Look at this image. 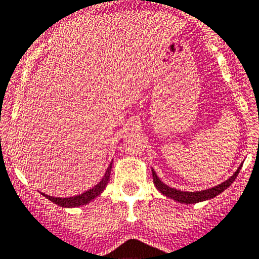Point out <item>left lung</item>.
Here are the masks:
<instances>
[{"mask_svg":"<svg viewBox=\"0 0 259 259\" xmlns=\"http://www.w3.org/2000/svg\"><path fill=\"white\" fill-rule=\"evenodd\" d=\"M240 169H241V167L238 168V169L233 173V176L229 177L227 181L222 183L220 185L215 186V188L206 189V190H202V192H181V190H177V189L169 188V186L163 184L160 180L157 179L156 173H155L154 169H152V176H154L155 186H156L159 192L163 193V194L167 195V197L172 198V199H175V201L180 202V203L192 204V203H198V202H202V201H207V199H211V198L217 197L218 194L224 192V190H226V189L228 188L233 181H235L238 172H240Z\"/></svg>","mask_w":259,"mask_h":259,"instance_id":"1","label":"left lung"}]
</instances>
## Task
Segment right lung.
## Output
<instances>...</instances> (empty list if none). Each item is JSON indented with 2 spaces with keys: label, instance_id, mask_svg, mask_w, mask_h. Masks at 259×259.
Masks as SVG:
<instances>
[{
  "label": "right lung",
  "instance_id": "add662e5",
  "mask_svg": "<svg viewBox=\"0 0 259 259\" xmlns=\"http://www.w3.org/2000/svg\"><path fill=\"white\" fill-rule=\"evenodd\" d=\"M111 169H112V163L111 165L108 167L107 172H105L102 181H100L95 188L90 189L89 192L83 193V194L75 195V197H70V198H55V197H51V195H46V194H42V195H44L46 198H48L49 201H52L53 203L61 206V207H78V206H83V204L89 203V202L92 201V199H95V198L98 197V195H100V193L104 190L105 186H107L108 183H109Z\"/></svg>",
  "mask_w": 259,
  "mask_h": 259
}]
</instances>
